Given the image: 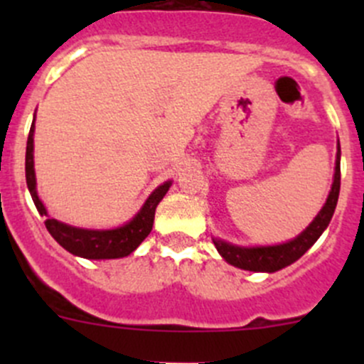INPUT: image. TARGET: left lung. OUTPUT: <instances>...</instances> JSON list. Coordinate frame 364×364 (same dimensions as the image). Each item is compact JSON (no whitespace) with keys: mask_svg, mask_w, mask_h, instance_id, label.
Wrapping results in <instances>:
<instances>
[{"mask_svg":"<svg viewBox=\"0 0 364 364\" xmlns=\"http://www.w3.org/2000/svg\"><path fill=\"white\" fill-rule=\"evenodd\" d=\"M340 142H338V151H336V165H335V178H333L331 192H329L326 204L315 216L314 222L294 237V240L287 241L282 245H273V247H236L230 245L223 240H216L213 237L216 250L220 255L232 266L240 267V269L247 271H262V273H274V271L282 269V267L291 266L296 262L299 257L304 255L308 248L321 237L324 232L326 227L329 225L335 213L336 203H338L340 196Z\"/></svg>","mask_w":364,"mask_h":364,"instance_id":"8db88e82","label":"left lung"}]
</instances>
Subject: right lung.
I'll list each match as a JSON object with an SVG mask.
<instances>
[{
  "instance_id": "obj_1",
  "label": "right lung",
  "mask_w": 364,
  "mask_h": 364,
  "mask_svg": "<svg viewBox=\"0 0 364 364\" xmlns=\"http://www.w3.org/2000/svg\"><path fill=\"white\" fill-rule=\"evenodd\" d=\"M33 134H35V119L29 128L28 144H26V183H28L29 193L35 203L36 209L42 216H46V227L50 236L73 255L84 257V259H119V257L130 255L142 241L148 237L153 229V220H155L156 205L165 193L168 192L172 183L165 181L160 185L151 196L148 197L141 211L134 216L123 227L109 230H93V229H79V227L67 225L63 222H58L56 218H50L47 215L46 205L38 199L36 193V178H35V164H33Z\"/></svg>"
}]
</instances>
